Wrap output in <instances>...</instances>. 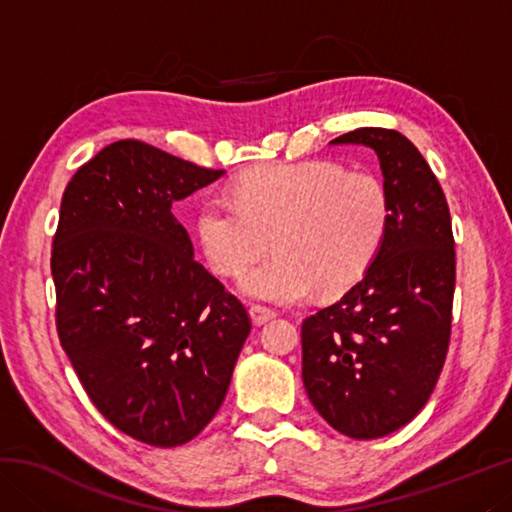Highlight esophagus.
I'll list each match as a JSON object with an SVG mask.
<instances>
[{
	"instance_id": "34e87169",
	"label": "esophagus",
	"mask_w": 512,
	"mask_h": 512,
	"mask_svg": "<svg viewBox=\"0 0 512 512\" xmlns=\"http://www.w3.org/2000/svg\"><path fill=\"white\" fill-rule=\"evenodd\" d=\"M250 318H253L255 325H264L266 320H271L275 316V311L271 307H264V305H250Z\"/></svg>"
}]
</instances>
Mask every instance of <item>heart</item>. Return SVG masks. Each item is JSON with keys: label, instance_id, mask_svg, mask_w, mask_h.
<instances>
[{"label": "heart", "instance_id": "obj_1", "mask_svg": "<svg viewBox=\"0 0 512 512\" xmlns=\"http://www.w3.org/2000/svg\"><path fill=\"white\" fill-rule=\"evenodd\" d=\"M232 198L198 207V244L216 273L235 275L273 236L278 253L241 273L239 289L275 305H296L316 287L327 296L350 289L391 225L384 178L332 160L259 164L235 180Z\"/></svg>", "mask_w": 512, "mask_h": 512}]
</instances>
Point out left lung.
<instances>
[{"label": "left lung", "mask_w": 512, "mask_h": 512, "mask_svg": "<svg viewBox=\"0 0 512 512\" xmlns=\"http://www.w3.org/2000/svg\"><path fill=\"white\" fill-rule=\"evenodd\" d=\"M332 144L377 153L391 225L361 280L302 320V381L336 431L372 440L411 422L443 372L456 284L452 216L438 178L402 133L368 126Z\"/></svg>", "instance_id": "left-lung-1"}]
</instances>
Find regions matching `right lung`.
<instances>
[{
    "label": "right lung",
    "instance_id": "1",
    "mask_svg": "<svg viewBox=\"0 0 512 512\" xmlns=\"http://www.w3.org/2000/svg\"><path fill=\"white\" fill-rule=\"evenodd\" d=\"M221 176L119 140L74 173L60 203V345L103 418L153 447L185 445L207 427L250 334L246 307L196 262L171 212Z\"/></svg>",
    "mask_w": 512,
    "mask_h": 512
}]
</instances>
